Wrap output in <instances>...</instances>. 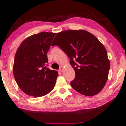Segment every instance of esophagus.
Masks as SVG:
<instances>
[{
  "instance_id": "1",
  "label": "esophagus",
  "mask_w": 126,
  "mask_h": 126,
  "mask_svg": "<svg viewBox=\"0 0 126 126\" xmlns=\"http://www.w3.org/2000/svg\"><path fill=\"white\" fill-rule=\"evenodd\" d=\"M63 67H60V69H59V72H62L63 71Z\"/></svg>"
}]
</instances>
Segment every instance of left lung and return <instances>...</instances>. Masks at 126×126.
<instances>
[{"label": "left lung", "mask_w": 126, "mask_h": 126, "mask_svg": "<svg viewBox=\"0 0 126 126\" xmlns=\"http://www.w3.org/2000/svg\"><path fill=\"white\" fill-rule=\"evenodd\" d=\"M57 45L70 59L75 72L70 84L77 92L87 96L98 94L107 82L110 63L105 46L91 33L83 30L57 33L51 46Z\"/></svg>", "instance_id": "obj_1"}]
</instances>
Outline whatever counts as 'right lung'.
<instances>
[{
	"mask_svg": "<svg viewBox=\"0 0 126 126\" xmlns=\"http://www.w3.org/2000/svg\"><path fill=\"white\" fill-rule=\"evenodd\" d=\"M56 33L41 32L22 42L15 54L13 74L29 96H43L54 89L58 72L47 67V53Z\"/></svg>",
	"mask_w": 126,
	"mask_h": 126,
	"instance_id": "add662e5",
	"label": "right lung"
}]
</instances>
